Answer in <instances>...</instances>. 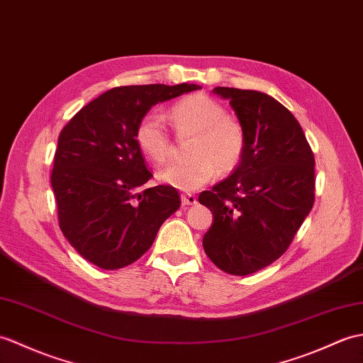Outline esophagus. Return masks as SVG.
Returning <instances> with one entry per match:
<instances>
[{"mask_svg":"<svg viewBox=\"0 0 363 363\" xmlns=\"http://www.w3.org/2000/svg\"><path fill=\"white\" fill-rule=\"evenodd\" d=\"M181 201H182V206H195L198 202L196 196L191 195V193H182Z\"/></svg>","mask_w":363,"mask_h":363,"instance_id":"esophagus-1","label":"esophagus"}]
</instances>
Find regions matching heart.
<instances>
[{"label": "heart", "mask_w": 363, "mask_h": 363, "mask_svg": "<svg viewBox=\"0 0 363 363\" xmlns=\"http://www.w3.org/2000/svg\"><path fill=\"white\" fill-rule=\"evenodd\" d=\"M179 136L195 134L190 159L173 162L159 172V179L179 190H196L212 181L216 172L230 173L246 151V131L240 121L227 114L223 104L207 94H190L170 108ZM138 147L150 161L164 164L173 153V138L164 117L150 111L140 117L134 131Z\"/></svg>", "instance_id": "b5f03b06"}]
</instances>
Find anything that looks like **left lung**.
Returning a JSON list of instances; mask_svg holds the SVG:
<instances>
[{
	"instance_id": "1",
	"label": "left lung",
	"mask_w": 363,
	"mask_h": 363,
	"mask_svg": "<svg viewBox=\"0 0 363 363\" xmlns=\"http://www.w3.org/2000/svg\"><path fill=\"white\" fill-rule=\"evenodd\" d=\"M246 131V151L229 178L199 195L213 212L202 238L212 263L249 275L280 258L315 199V159L298 121L264 92L218 86Z\"/></svg>"
}]
</instances>
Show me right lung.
Here are the masks:
<instances>
[{
	"label": "right lung",
	"mask_w": 363,
	"mask_h": 363,
	"mask_svg": "<svg viewBox=\"0 0 363 363\" xmlns=\"http://www.w3.org/2000/svg\"><path fill=\"white\" fill-rule=\"evenodd\" d=\"M195 89L189 83L117 86L63 126L50 173L58 225L92 264L114 271L138 261L179 208L172 185L142 190L153 174L134 131L151 106Z\"/></svg>",
	"instance_id": "add662e5"
}]
</instances>
